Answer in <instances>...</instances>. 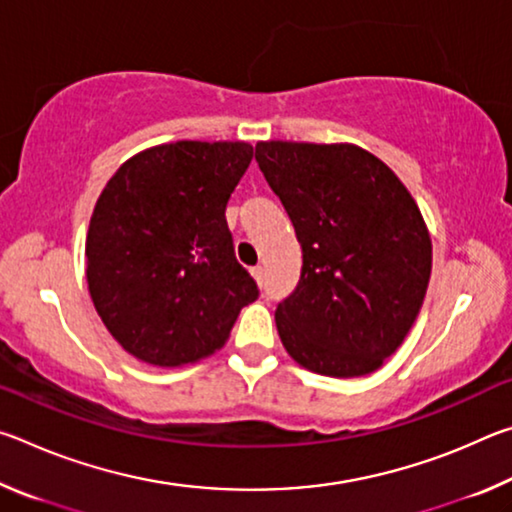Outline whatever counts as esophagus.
<instances>
[{"instance_id":"1","label":"esophagus","mask_w":512,"mask_h":512,"mask_svg":"<svg viewBox=\"0 0 512 512\" xmlns=\"http://www.w3.org/2000/svg\"><path fill=\"white\" fill-rule=\"evenodd\" d=\"M250 273H253V277H255V280H257L259 284H264V277H266V271H264V266H262V264H257V266H253V271H250Z\"/></svg>"}]
</instances>
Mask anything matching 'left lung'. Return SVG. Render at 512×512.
<instances>
[{"label": "left lung", "mask_w": 512, "mask_h": 512, "mask_svg": "<svg viewBox=\"0 0 512 512\" xmlns=\"http://www.w3.org/2000/svg\"><path fill=\"white\" fill-rule=\"evenodd\" d=\"M255 160L302 246L300 280L275 309L284 348L318 375H368L400 348L427 293L418 205L352 144L259 142Z\"/></svg>", "instance_id": "obj_1"}]
</instances>
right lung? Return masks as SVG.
Masks as SVG:
<instances>
[{"mask_svg":"<svg viewBox=\"0 0 512 512\" xmlns=\"http://www.w3.org/2000/svg\"><path fill=\"white\" fill-rule=\"evenodd\" d=\"M250 160L246 142L162 144L103 187L85 241L88 287L103 325L140 361L207 357L259 298L225 221Z\"/></svg>","mask_w":512,"mask_h":512,"instance_id":"add662e5","label":"right lung"}]
</instances>
